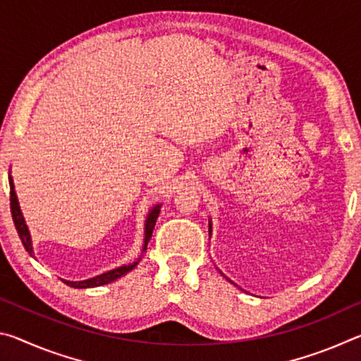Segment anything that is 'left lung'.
Masks as SVG:
<instances>
[{
    "label": "left lung",
    "instance_id": "1",
    "mask_svg": "<svg viewBox=\"0 0 361 361\" xmlns=\"http://www.w3.org/2000/svg\"><path fill=\"white\" fill-rule=\"evenodd\" d=\"M209 234L212 235V221H210V219H209ZM223 274V272H221ZM231 283H234V282H231Z\"/></svg>",
    "mask_w": 361,
    "mask_h": 361
}]
</instances>
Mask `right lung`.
I'll return each instance as SVG.
<instances>
[{
  "label": "right lung",
  "mask_w": 361,
  "mask_h": 361,
  "mask_svg": "<svg viewBox=\"0 0 361 361\" xmlns=\"http://www.w3.org/2000/svg\"><path fill=\"white\" fill-rule=\"evenodd\" d=\"M9 188H11V213H12V219H14V226L17 229V234H19L20 240H22V245L25 247V250L28 252L30 256H33V242H32V235H30V231H28V226L25 223V218L22 215V210H20V205H19V199H17V194H16V188H14V180H12L11 172H9ZM161 207L162 204H156L154 207H151V210L148 212V215H146L145 219V239H143V247H142V256L146 252V247H148V242L152 235V229H154L156 226V219L159 216V212H161ZM142 256L137 261H133L132 264H122L116 269H111V271H106L100 274V276H95V277H90L87 280H79V282H71V280H63L62 282L66 283L68 286H73V288H95V286H102V285H106V283H111L114 280L121 279L122 276H126L127 272H130L133 267H135L140 259H142Z\"/></svg>",
  "instance_id": "right-lung-1"
}]
</instances>
